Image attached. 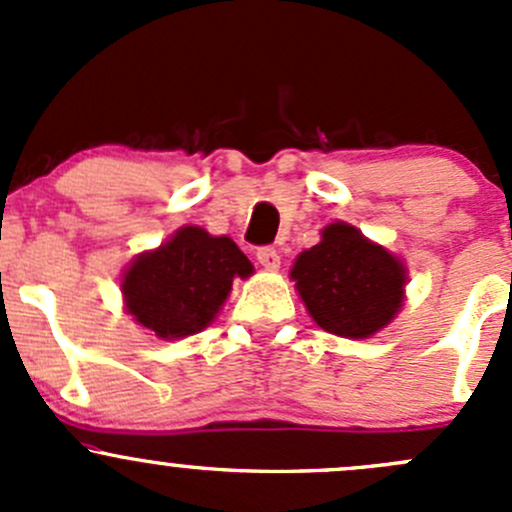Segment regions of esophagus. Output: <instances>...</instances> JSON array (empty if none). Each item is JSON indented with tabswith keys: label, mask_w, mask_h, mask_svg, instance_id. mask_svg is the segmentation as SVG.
Listing matches in <instances>:
<instances>
[{
	"label": "esophagus",
	"mask_w": 512,
	"mask_h": 512,
	"mask_svg": "<svg viewBox=\"0 0 512 512\" xmlns=\"http://www.w3.org/2000/svg\"><path fill=\"white\" fill-rule=\"evenodd\" d=\"M257 262H260L265 270L275 272L277 267H280V252H277L275 247H260V250H257Z\"/></svg>",
	"instance_id": "esophagus-1"
}]
</instances>
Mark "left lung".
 I'll return each instance as SVG.
<instances>
[{
	"instance_id": "left-lung-1",
	"label": "left lung",
	"mask_w": 512,
	"mask_h": 512,
	"mask_svg": "<svg viewBox=\"0 0 512 512\" xmlns=\"http://www.w3.org/2000/svg\"><path fill=\"white\" fill-rule=\"evenodd\" d=\"M289 277L314 322L337 337H371L404 304V262L347 223L324 227L319 245L294 260Z\"/></svg>"
}]
</instances>
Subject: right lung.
I'll list each match as a JSON object with an SVG mask.
<instances>
[{
    "label": "right lung",
    "mask_w": 512,
    "mask_h": 512,
    "mask_svg": "<svg viewBox=\"0 0 512 512\" xmlns=\"http://www.w3.org/2000/svg\"><path fill=\"white\" fill-rule=\"evenodd\" d=\"M252 262L230 237L185 225L158 250L128 265L121 292L128 314L160 339H183L208 327L235 277H250Z\"/></svg>",
    "instance_id": "add662e5"
}]
</instances>
